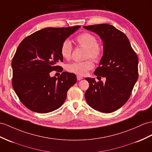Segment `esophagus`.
Returning a JSON list of instances; mask_svg holds the SVG:
<instances>
[{"mask_svg": "<svg viewBox=\"0 0 152 152\" xmlns=\"http://www.w3.org/2000/svg\"><path fill=\"white\" fill-rule=\"evenodd\" d=\"M77 80H80L81 79H83V77H81L80 75H77Z\"/></svg>", "mask_w": 152, "mask_h": 152, "instance_id": "1", "label": "esophagus"}]
</instances>
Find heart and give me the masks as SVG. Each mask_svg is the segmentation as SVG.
Here are the masks:
<instances>
[{
	"mask_svg": "<svg viewBox=\"0 0 152 152\" xmlns=\"http://www.w3.org/2000/svg\"><path fill=\"white\" fill-rule=\"evenodd\" d=\"M77 44L80 47L86 48L85 58H89L83 62H75L66 66L67 71L78 75H85L89 70L94 68L93 61H99L102 56V48L98 44L96 37L89 32H84L78 35L75 39ZM72 44L69 40H65L62 43L60 52L62 57L69 60L72 57ZM91 59H90V58Z\"/></svg>",
	"mask_w": 152,
	"mask_h": 152,
	"instance_id": "b5f03b06",
	"label": "heart"
}]
</instances>
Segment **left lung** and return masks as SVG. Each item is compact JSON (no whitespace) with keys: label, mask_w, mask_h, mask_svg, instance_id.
<instances>
[{"label":"left lung","mask_w":152,"mask_h":152,"mask_svg":"<svg viewBox=\"0 0 152 152\" xmlns=\"http://www.w3.org/2000/svg\"><path fill=\"white\" fill-rule=\"evenodd\" d=\"M84 28L96 33L102 40L104 53L94 74L106 78L104 83L101 79L96 82L95 79L86 78L89 88L85 98L96 110L115 112L128 101L138 79L137 55L126 35L113 26L101 24Z\"/></svg>","instance_id":"8db88e82"}]
</instances>
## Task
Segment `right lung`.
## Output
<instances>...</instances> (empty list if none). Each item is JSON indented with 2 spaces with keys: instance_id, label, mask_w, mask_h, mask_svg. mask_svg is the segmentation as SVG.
Wrapping results in <instances>:
<instances>
[{
  "instance_id": "add662e5",
  "label": "right lung",
  "mask_w": 152,
  "mask_h": 152,
  "mask_svg": "<svg viewBox=\"0 0 152 152\" xmlns=\"http://www.w3.org/2000/svg\"><path fill=\"white\" fill-rule=\"evenodd\" d=\"M80 28H46L26 37L18 45L13 58L12 86L27 108L48 113L63 104L67 91L77 82L74 73L64 72L51 77L52 71L62 72L57 65L63 61L62 43Z\"/></svg>"
}]
</instances>
